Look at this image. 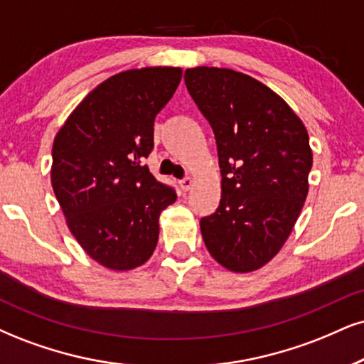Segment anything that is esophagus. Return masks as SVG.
Listing matches in <instances>:
<instances>
[{"mask_svg":"<svg viewBox=\"0 0 364 364\" xmlns=\"http://www.w3.org/2000/svg\"><path fill=\"white\" fill-rule=\"evenodd\" d=\"M178 186H181L182 191H189L192 186H194V181L191 177H183L182 181H178Z\"/></svg>","mask_w":364,"mask_h":364,"instance_id":"34e87169","label":"esophagus"}]
</instances>
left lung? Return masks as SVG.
<instances>
[{
    "label": "left lung",
    "mask_w": 364,
    "mask_h": 364,
    "mask_svg": "<svg viewBox=\"0 0 364 364\" xmlns=\"http://www.w3.org/2000/svg\"><path fill=\"white\" fill-rule=\"evenodd\" d=\"M187 91L216 136L221 200L200 219L218 263L258 270L280 251L309 192L312 150L304 123L278 94L231 69L194 67Z\"/></svg>",
    "instance_id": "8db88e82"
}]
</instances>
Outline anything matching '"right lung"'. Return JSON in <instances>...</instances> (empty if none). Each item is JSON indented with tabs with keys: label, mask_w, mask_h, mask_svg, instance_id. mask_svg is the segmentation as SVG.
I'll return each instance as SVG.
<instances>
[{
	"label": "right lung",
	"mask_w": 364,
	"mask_h": 364,
	"mask_svg": "<svg viewBox=\"0 0 364 364\" xmlns=\"http://www.w3.org/2000/svg\"><path fill=\"white\" fill-rule=\"evenodd\" d=\"M182 79L178 67L124 70L84 97L58 129L52 187L84 251L111 270L151 257L159 218L177 194L151 175L154 123Z\"/></svg>",
	"instance_id": "add662e5"
}]
</instances>
